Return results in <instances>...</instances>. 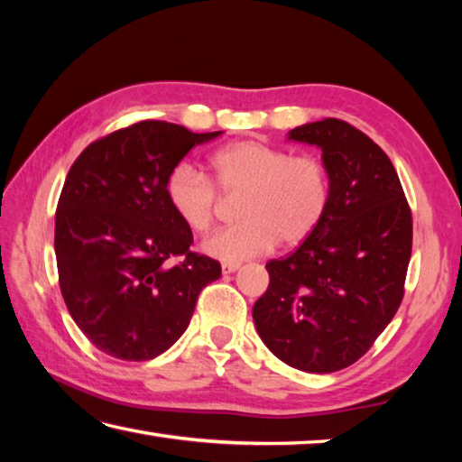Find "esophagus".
Instances as JSON below:
<instances>
[{
  "instance_id": "1",
  "label": "esophagus",
  "mask_w": 462,
  "mask_h": 462,
  "mask_svg": "<svg viewBox=\"0 0 462 462\" xmlns=\"http://www.w3.org/2000/svg\"><path fill=\"white\" fill-rule=\"evenodd\" d=\"M240 269V263H222V273L224 275H230V273H236Z\"/></svg>"
}]
</instances>
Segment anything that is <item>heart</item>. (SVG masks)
I'll use <instances>...</instances> for the list:
<instances>
[{"instance_id": "b5f03b06", "label": "heart", "mask_w": 462, "mask_h": 462, "mask_svg": "<svg viewBox=\"0 0 462 462\" xmlns=\"http://www.w3.org/2000/svg\"><path fill=\"white\" fill-rule=\"evenodd\" d=\"M209 173L222 193H242V220L203 242L209 256L226 263L269 253L279 240L300 245L318 228L330 203V177L322 162L256 140L220 148L209 159ZM216 187L198 169L179 165L167 177L165 198L187 228L203 234L216 220Z\"/></svg>"}]
</instances>
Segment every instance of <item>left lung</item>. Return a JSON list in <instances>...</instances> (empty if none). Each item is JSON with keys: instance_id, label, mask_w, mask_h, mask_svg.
Listing matches in <instances>:
<instances>
[{"instance_id": "left-lung-1", "label": "left lung", "mask_w": 462, "mask_h": 462, "mask_svg": "<svg viewBox=\"0 0 462 462\" xmlns=\"http://www.w3.org/2000/svg\"><path fill=\"white\" fill-rule=\"evenodd\" d=\"M287 138L322 151L330 203L291 254L267 263L269 287L253 318L285 365L334 373L356 363L400 308L411 212L389 156L361 130L326 118Z\"/></svg>"}]
</instances>
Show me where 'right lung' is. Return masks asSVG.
<instances>
[{
	"mask_svg": "<svg viewBox=\"0 0 462 462\" xmlns=\"http://www.w3.org/2000/svg\"><path fill=\"white\" fill-rule=\"evenodd\" d=\"M220 134L144 120L91 143L69 171L54 217L59 285L101 353L162 355L189 326L201 289L220 279V263L191 253L193 234L165 198L171 171Z\"/></svg>",
	"mask_w": 462,
	"mask_h": 462,
	"instance_id": "1",
	"label": "right lung"
}]
</instances>
